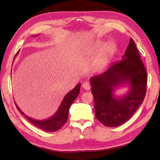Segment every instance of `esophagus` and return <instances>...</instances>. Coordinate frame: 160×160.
Segmentation results:
<instances>
[{
    "label": "esophagus",
    "mask_w": 160,
    "mask_h": 160,
    "mask_svg": "<svg viewBox=\"0 0 160 160\" xmlns=\"http://www.w3.org/2000/svg\"><path fill=\"white\" fill-rule=\"evenodd\" d=\"M82 88L84 89H85L87 91H89L91 89V84L89 82H84L82 84Z\"/></svg>",
    "instance_id": "esophagus-1"
}]
</instances>
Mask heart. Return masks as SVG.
I'll use <instances>...</instances> for the list:
<instances>
[{"instance_id": "b5f03b06", "label": "heart", "mask_w": 160, "mask_h": 160, "mask_svg": "<svg viewBox=\"0 0 160 160\" xmlns=\"http://www.w3.org/2000/svg\"><path fill=\"white\" fill-rule=\"evenodd\" d=\"M99 47V45H98ZM115 50V46L113 43H108L105 47L103 52L97 58L93 64V68L96 71H102L104 69L109 62L110 59L113 55Z\"/></svg>"}]
</instances>
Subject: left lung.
Returning <instances> with one entry per match:
<instances>
[{"instance_id": "left-lung-1", "label": "left lung", "mask_w": 160, "mask_h": 160, "mask_svg": "<svg viewBox=\"0 0 160 160\" xmlns=\"http://www.w3.org/2000/svg\"><path fill=\"white\" fill-rule=\"evenodd\" d=\"M96 117L108 127L125 123L135 113L147 92V73L132 38L121 60L113 63L99 76L90 78ZM128 85V92L117 97L119 86Z\"/></svg>"}]
</instances>
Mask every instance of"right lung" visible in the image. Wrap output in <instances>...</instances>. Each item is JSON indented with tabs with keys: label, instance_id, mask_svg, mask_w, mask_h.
<instances>
[{
	"label": "right lung",
	"instance_id": "right-lung-1",
	"mask_svg": "<svg viewBox=\"0 0 160 160\" xmlns=\"http://www.w3.org/2000/svg\"><path fill=\"white\" fill-rule=\"evenodd\" d=\"M38 35H36L33 36H37ZM18 52L16 53L14 56V58L16 56L18 55ZM80 86L81 84H78L76 87H74V89L70 91L69 93H67L66 94V96L63 98V100L62 101V102H61L58 109L57 110L56 113L52 115L51 118L46 119V120H38L30 118L24 113L20 109L19 107L17 106V104L15 102L16 106L17 109L18 110V111H20V113L23 115L24 116L28 119V120L29 122H30L32 124L36 126V127H38L47 132L57 131H58L60 128H62L64 125V124L67 122L68 120V115H69L70 107L73 102V101L76 99L78 95H79Z\"/></svg>",
	"mask_w": 160,
	"mask_h": 160
}]
</instances>
